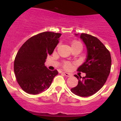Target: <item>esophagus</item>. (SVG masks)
I'll return each instance as SVG.
<instances>
[{
	"mask_svg": "<svg viewBox=\"0 0 121 121\" xmlns=\"http://www.w3.org/2000/svg\"><path fill=\"white\" fill-rule=\"evenodd\" d=\"M63 74H64V75H65L66 77H70L71 76L72 74H70V73H65V72H64V73H63Z\"/></svg>",
	"mask_w": 121,
	"mask_h": 121,
	"instance_id": "1",
	"label": "esophagus"
}]
</instances>
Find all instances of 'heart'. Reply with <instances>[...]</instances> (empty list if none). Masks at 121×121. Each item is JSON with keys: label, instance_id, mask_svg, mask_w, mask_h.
Returning a JSON list of instances; mask_svg holds the SVG:
<instances>
[{"label": "heart", "instance_id": "obj_1", "mask_svg": "<svg viewBox=\"0 0 121 121\" xmlns=\"http://www.w3.org/2000/svg\"><path fill=\"white\" fill-rule=\"evenodd\" d=\"M80 47L82 48V44H81V43L78 41H74L72 42L71 43V47ZM71 67V64L69 62H66V63H64V68L65 69H69Z\"/></svg>", "mask_w": 121, "mask_h": 121}]
</instances>
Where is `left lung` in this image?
Here are the masks:
<instances>
[{
  "label": "left lung",
  "instance_id": "left-lung-1",
  "mask_svg": "<svg viewBox=\"0 0 121 121\" xmlns=\"http://www.w3.org/2000/svg\"><path fill=\"white\" fill-rule=\"evenodd\" d=\"M80 36L86 48V57L78 71L86 73L84 77L75 75L78 84L71 91L80 97H90L98 92L107 81L111 71V57L105 46L97 37L85 33Z\"/></svg>",
  "mask_w": 121,
  "mask_h": 121
}]
</instances>
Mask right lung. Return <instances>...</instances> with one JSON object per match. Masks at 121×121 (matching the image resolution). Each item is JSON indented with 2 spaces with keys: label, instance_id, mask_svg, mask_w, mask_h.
<instances>
[{
  "label": "right lung",
  "instance_id": "1",
  "mask_svg": "<svg viewBox=\"0 0 121 121\" xmlns=\"http://www.w3.org/2000/svg\"><path fill=\"white\" fill-rule=\"evenodd\" d=\"M60 33H41L27 40L17 53L14 71L18 84L30 94H39L50 86L58 74L45 66L48 55H51L59 43Z\"/></svg>",
  "mask_w": 121,
  "mask_h": 121
}]
</instances>
